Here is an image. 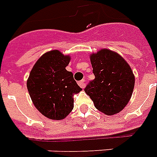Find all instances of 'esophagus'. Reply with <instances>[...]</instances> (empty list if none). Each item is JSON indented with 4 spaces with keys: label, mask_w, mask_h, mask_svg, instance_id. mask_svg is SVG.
<instances>
[{
    "label": "esophagus",
    "mask_w": 157,
    "mask_h": 157,
    "mask_svg": "<svg viewBox=\"0 0 157 157\" xmlns=\"http://www.w3.org/2000/svg\"><path fill=\"white\" fill-rule=\"evenodd\" d=\"M85 80L84 79H82L81 81H79L78 82V85H79V86L81 87V88H84V86H85Z\"/></svg>",
    "instance_id": "obj_1"
}]
</instances>
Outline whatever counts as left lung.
Listing matches in <instances>:
<instances>
[{
  "label": "left lung",
  "instance_id": "left-lung-1",
  "mask_svg": "<svg viewBox=\"0 0 157 157\" xmlns=\"http://www.w3.org/2000/svg\"><path fill=\"white\" fill-rule=\"evenodd\" d=\"M95 78L84 91L95 107L107 115L123 109L130 101L135 86V76L127 62L117 53L101 49L91 56Z\"/></svg>",
  "mask_w": 157,
  "mask_h": 157
}]
</instances>
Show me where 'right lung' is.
<instances>
[{
	"label": "right lung",
	"mask_w": 157,
	"mask_h": 157,
	"mask_svg": "<svg viewBox=\"0 0 157 157\" xmlns=\"http://www.w3.org/2000/svg\"><path fill=\"white\" fill-rule=\"evenodd\" d=\"M70 57L57 50L44 54L31 70L27 86L34 105L48 118H65L74 108L73 94L82 88L66 67Z\"/></svg>",
	"instance_id": "right-lung-1"
}]
</instances>
